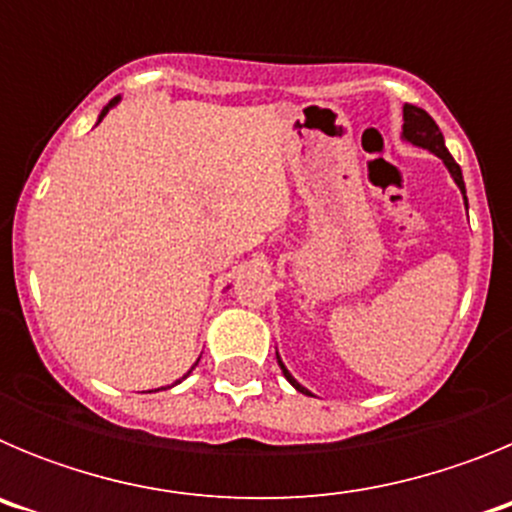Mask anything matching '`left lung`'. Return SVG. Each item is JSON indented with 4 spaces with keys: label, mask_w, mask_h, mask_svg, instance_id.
I'll list each match as a JSON object with an SVG mask.
<instances>
[{
    "label": "left lung",
    "mask_w": 512,
    "mask_h": 512,
    "mask_svg": "<svg viewBox=\"0 0 512 512\" xmlns=\"http://www.w3.org/2000/svg\"><path fill=\"white\" fill-rule=\"evenodd\" d=\"M402 140L405 143H413V146L418 148H425V151H431L433 156H438L443 161V166L449 169L451 179L456 182V187H459L461 197H464V205H467V187H464V176H461V169L459 164L454 161V156L449 153V148H446V143H443V133L438 130V125L433 122V117L428 115L425 110H420V107H415V104H405L402 107ZM277 361L279 366H282L284 377H287V382L295 387L297 392H302V395H312L307 387H302L300 382H297L292 374H289V369L284 366L282 356L277 354Z\"/></svg>",
    "instance_id": "obj_1"
}]
</instances>
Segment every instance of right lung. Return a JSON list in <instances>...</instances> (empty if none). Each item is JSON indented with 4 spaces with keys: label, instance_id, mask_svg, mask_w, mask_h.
Segmentation results:
<instances>
[{
    "label": "right lung",
    "instance_id": "obj_1",
    "mask_svg": "<svg viewBox=\"0 0 512 512\" xmlns=\"http://www.w3.org/2000/svg\"><path fill=\"white\" fill-rule=\"evenodd\" d=\"M120 99H122V97H115V99H112V102H110V104H107V107H104V110H102V112H99V120H97V122H102V117H104V115H107V112H110V110H112V107H115V104H117V102H120ZM197 364H200V359L194 361V364H192V369H194V366H197ZM192 369H189V372H187V374H184V377H182V379H176V382H174V384L184 382V379H187V377H189V374H192ZM174 384H169V387H174ZM161 390H164V387H161ZM151 392H153V390H151Z\"/></svg>",
    "mask_w": 512,
    "mask_h": 512
}]
</instances>
